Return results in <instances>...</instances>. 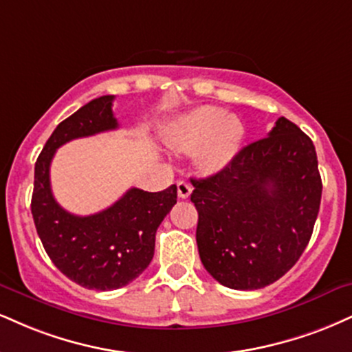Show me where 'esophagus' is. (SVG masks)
<instances>
[{
  "instance_id": "34e87169",
  "label": "esophagus",
  "mask_w": 352,
  "mask_h": 352,
  "mask_svg": "<svg viewBox=\"0 0 352 352\" xmlns=\"http://www.w3.org/2000/svg\"><path fill=\"white\" fill-rule=\"evenodd\" d=\"M177 193H179L180 198H188L190 193H192V187H190V184H187V182L180 180L177 182Z\"/></svg>"
}]
</instances>
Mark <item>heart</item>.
<instances>
[{
  "mask_svg": "<svg viewBox=\"0 0 352 352\" xmlns=\"http://www.w3.org/2000/svg\"><path fill=\"white\" fill-rule=\"evenodd\" d=\"M243 138L244 128L238 118L218 108L201 107L184 114L175 122L168 144L180 151L201 147V165L206 170L217 172L226 167L238 154Z\"/></svg>",
  "mask_w": 352,
  "mask_h": 352,
  "instance_id": "obj_1",
  "label": "heart"
}]
</instances>
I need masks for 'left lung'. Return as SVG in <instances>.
<instances>
[{
  "label": "left lung",
  "mask_w": 352,
  "mask_h": 352,
  "mask_svg": "<svg viewBox=\"0 0 352 352\" xmlns=\"http://www.w3.org/2000/svg\"><path fill=\"white\" fill-rule=\"evenodd\" d=\"M192 185L200 259L234 290L262 289L294 267L311 238L323 188L311 139L283 116L269 138Z\"/></svg>",
  "instance_id": "8db88e82"
}]
</instances>
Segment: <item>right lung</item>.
Instances as JSON below:
<instances>
[{"label":"right lung","instance_id":"add662e5","mask_svg":"<svg viewBox=\"0 0 352 352\" xmlns=\"http://www.w3.org/2000/svg\"><path fill=\"white\" fill-rule=\"evenodd\" d=\"M113 95L91 100L55 128L34 168L31 211L37 234L54 265L90 290H116L138 278L154 257L155 232L177 203V185L162 192L129 188L116 203L77 217L55 201L50 162L55 151L78 138L113 131Z\"/></svg>","mask_w":352,"mask_h":352}]
</instances>
